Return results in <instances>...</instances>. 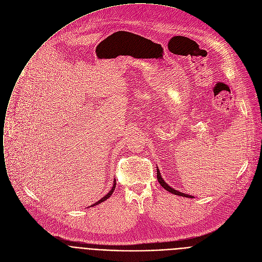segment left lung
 <instances>
[{
    "instance_id": "8db88e82",
    "label": "left lung",
    "mask_w": 262,
    "mask_h": 262,
    "mask_svg": "<svg viewBox=\"0 0 262 262\" xmlns=\"http://www.w3.org/2000/svg\"><path fill=\"white\" fill-rule=\"evenodd\" d=\"M157 179H158V182L160 183V185H161V186H162L166 191H168V192H170V193H172V194H176V195L183 196V197L193 198V196L188 195V194H185V193H182V192H180V191H178V190H174V189H173V188H171L170 186H168V184H166V183H165V181L162 179L161 173H160V170L158 169V167H157Z\"/></svg>"
}]
</instances>
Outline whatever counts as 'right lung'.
Instances as JSON below:
<instances>
[{"instance_id": "add662e5", "label": "right lung", "mask_w": 262, "mask_h": 262, "mask_svg": "<svg viewBox=\"0 0 262 262\" xmlns=\"http://www.w3.org/2000/svg\"><path fill=\"white\" fill-rule=\"evenodd\" d=\"M116 185H117V183H116V180H115V182H114V186H113V188H112V190L105 195V196H103L99 201H97L96 203H94V204H92L91 206H94V205H97V204H99V203H101V202H103V201H105L107 198H110L111 196H112V194L114 193V191H115V189H116Z\"/></svg>"}]
</instances>
